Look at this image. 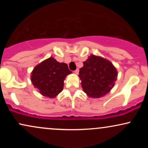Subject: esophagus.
Masks as SVG:
<instances>
[{"label": "esophagus", "instance_id": "obj_1", "mask_svg": "<svg viewBox=\"0 0 148 148\" xmlns=\"http://www.w3.org/2000/svg\"><path fill=\"white\" fill-rule=\"evenodd\" d=\"M79 69H76V70L74 71V73H75L76 74H79Z\"/></svg>", "mask_w": 148, "mask_h": 148}]
</instances>
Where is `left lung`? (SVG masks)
Instances as JSON below:
<instances>
[{
	"label": "left lung",
	"mask_w": 148,
	"mask_h": 148,
	"mask_svg": "<svg viewBox=\"0 0 148 148\" xmlns=\"http://www.w3.org/2000/svg\"><path fill=\"white\" fill-rule=\"evenodd\" d=\"M118 72L110 61L92 55L80 69L81 86L88 96L99 98L108 93L114 86Z\"/></svg>",
	"instance_id": "left-lung-1"
}]
</instances>
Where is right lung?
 <instances>
[{
    "mask_svg": "<svg viewBox=\"0 0 148 148\" xmlns=\"http://www.w3.org/2000/svg\"><path fill=\"white\" fill-rule=\"evenodd\" d=\"M71 73L67 64L51 57L34 68L31 81L42 95L53 98L62 90L64 80Z\"/></svg>",
    "mask_w": 148,
    "mask_h": 148,
    "instance_id": "add662e5",
    "label": "right lung"
}]
</instances>
